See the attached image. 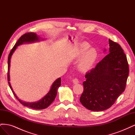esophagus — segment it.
<instances>
[{"label": "esophagus", "instance_id": "1", "mask_svg": "<svg viewBox=\"0 0 135 135\" xmlns=\"http://www.w3.org/2000/svg\"><path fill=\"white\" fill-rule=\"evenodd\" d=\"M73 82L74 84H77V83H79V80L77 78H74V79H73Z\"/></svg>", "mask_w": 135, "mask_h": 135}]
</instances>
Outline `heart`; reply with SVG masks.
Instances as JSON below:
<instances>
[{
  "label": "heart",
  "mask_w": 135,
  "mask_h": 135,
  "mask_svg": "<svg viewBox=\"0 0 135 135\" xmlns=\"http://www.w3.org/2000/svg\"><path fill=\"white\" fill-rule=\"evenodd\" d=\"M89 48V45L82 43L75 52L76 57L80 59L78 64V68L81 72L87 71L92 68L98 57V52L95 48Z\"/></svg>",
  "instance_id": "heart-1"
}]
</instances>
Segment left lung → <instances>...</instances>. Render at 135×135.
Returning a JSON list of instances; mask_svg holds the SVG:
<instances>
[{"label":"left lung","mask_w":135,"mask_h":135,"mask_svg":"<svg viewBox=\"0 0 135 135\" xmlns=\"http://www.w3.org/2000/svg\"><path fill=\"white\" fill-rule=\"evenodd\" d=\"M109 44V54L86 73L83 83L80 101L92 111L111 107L126 88L129 74L127 57L119 44L110 39Z\"/></svg>","instance_id":"left-lung-1"}]
</instances>
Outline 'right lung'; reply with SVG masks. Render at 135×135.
Here are the masks:
<instances>
[{"label": "right lung", "mask_w": 135, "mask_h": 135, "mask_svg": "<svg viewBox=\"0 0 135 135\" xmlns=\"http://www.w3.org/2000/svg\"><path fill=\"white\" fill-rule=\"evenodd\" d=\"M39 40H40V37L38 36V35L35 33H34V32H27V33L23 34L20 38V39L18 40V41L16 43L13 48L12 49V50L8 56V84L10 87V88L11 89V90L12 92H13V95H15L16 99L20 101V103L21 104H22L23 106H25V107L30 108L32 109H39V110L47 108L51 104L52 102L54 101V100L56 98V96L57 95V89L61 85V79L60 78H59L56 79L54 81V83H53L52 85L50 91H49L47 95L43 98H42L41 100H40L37 102H35V103H26V102L23 101L18 99V97L16 96V95L13 90V89H12L11 87V85L9 82V80H10L9 68H10V62H11V56L12 55H13V52L16 50V48H17L18 46H19L20 44H22L23 43H32V42H34L36 41H39Z\"/></svg>", "instance_id": "obj_1"}]
</instances>
